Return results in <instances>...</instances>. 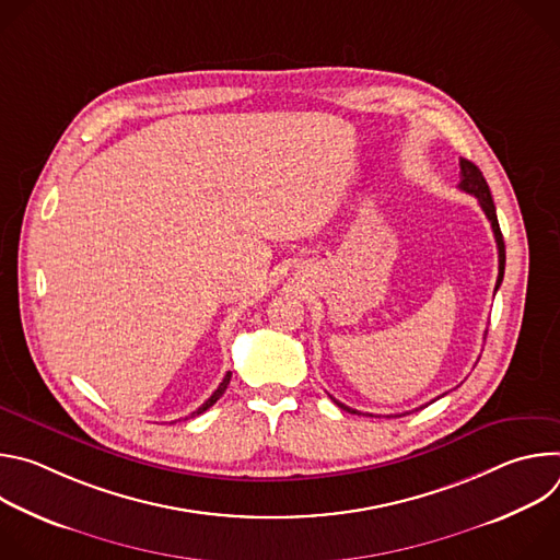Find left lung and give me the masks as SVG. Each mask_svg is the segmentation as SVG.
I'll return each mask as SVG.
<instances>
[{
  "mask_svg": "<svg viewBox=\"0 0 560 560\" xmlns=\"http://www.w3.org/2000/svg\"><path fill=\"white\" fill-rule=\"evenodd\" d=\"M458 188L465 190V192H469V195H474V197L478 199V203H481L486 217H488L490 223H492V232H494L497 248H499V279H497V288H494V292H497L499 285H501V281H503V275H505V242H503V234H501V228H499L497 208H494V201H492L490 186H488L483 173L478 171L471 162H467V159H460V184H458ZM330 398H332V396H330ZM332 401H335L341 410H346V412L361 415V412H357V410H352V408L339 404L337 398H332ZM370 417H372V415H370ZM398 417H401V415H398Z\"/></svg>",
  "mask_w": 560,
  "mask_h": 560,
  "instance_id": "8db88e82",
  "label": "left lung"
}]
</instances>
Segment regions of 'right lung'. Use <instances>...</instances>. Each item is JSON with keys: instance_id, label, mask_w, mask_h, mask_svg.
I'll use <instances>...</instances> for the list:
<instances>
[{"instance_id": "add662e5", "label": "right lung", "mask_w": 560, "mask_h": 560, "mask_svg": "<svg viewBox=\"0 0 560 560\" xmlns=\"http://www.w3.org/2000/svg\"><path fill=\"white\" fill-rule=\"evenodd\" d=\"M230 376H232V372H228V374L223 376V381H221V383H219V387L212 392V396L208 398V401H206V404H203V406H201L197 412H192L188 419H192V417H197V415H203V412H206L210 406H214V404L219 401V396L225 392V387H228V383H230Z\"/></svg>"}]
</instances>
